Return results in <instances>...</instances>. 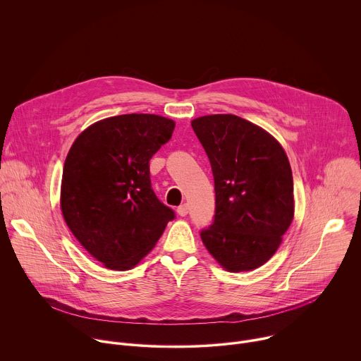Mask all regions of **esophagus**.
Returning <instances> with one entry per match:
<instances>
[{"label": "esophagus", "mask_w": 361, "mask_h": 361, "mask_svg": "<svg viewBox=\"0 0 361 361\" xmlns=\"http://www.w3.org/2000/svg\"><path fill=\"white\" fill-rule=\"evenodd\" d=\"M177 214L181 217H185L188 214V205L187 204H181L180 207L177 209Z\"/></svg>", "instance_id": "34e87169"}]
</instances>
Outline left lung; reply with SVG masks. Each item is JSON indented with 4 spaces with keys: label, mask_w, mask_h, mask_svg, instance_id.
Masks as SVG:
<instances>
[{
    "label": "left lung",
    "mask_w": 361,
    "mask_h": 361,
    "mask_svg": "<svg viewBox=\"0 0 361 361\" xmlns=\"http://www.w3.org/2000/svg\"><path fill=\"white\" fill-rule=\"evenodd\" d=\"M216 185L214 223L201 240L230 273L267 263L294 219L293 173L281 144L264 128L233 114L194 118Z\"/></svg>",
    "instance_id": "1"
}]
</instances>
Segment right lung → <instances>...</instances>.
<instances>
[{"label": "right lung", "mask_w": 361, "mask_h": 361, "mask_svg": "<svg viewBox=\"0 0 361 361\" xmlns=\"http://www.w3.org/2000/svg\"><path fill=\"white\" fill-rule=\"evenodd\" d=\"M174 127L173 120L156 114L109 117L87 127L67 154L63 217L106 269L135 267L174 219L151 190L148 164Z\"/></svg>", "instance_id": "1"}]
</instances>
